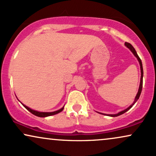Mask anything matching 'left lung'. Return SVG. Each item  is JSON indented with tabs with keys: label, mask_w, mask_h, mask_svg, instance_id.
I'll return each instance as SVG.
<instances>
[{
	"label": "left lung",
	"mask_w": 156,
	"mask_h": 156,
	"mask_svg": "<svg viewBox=\"0 0 156 156\" xmlns=\"http://www.w3.org/2000/svg\"><path fill=\"white\" fill-rule=\"evenodd\" d=\"M125 45L126 46V47L128 48H129L130 49V51H131L132 53H133V54L135 55L136 57L137 58V59H138V61H139V62H140V69H141V79H140V87H139V90H138V93H137V95H136V97H135V100H134V103H133V104H132L131 105H130L129 107L128 108H126V109H125V110H124V111H121V112H119V113H117V114H114V115H108V116H112V117H115V116H120V115H122V114H123V113H124L125 112H126V111H127L128 110H129L130 108H131L132 107V105H133L134 103H136V102H137V101L138 99H139V98H140V94H141V92H142V89H143V64H142V61H141V59L140 58V57H139V55H137V52H136V51H135V49L134 48H133V46H132L131 44L130 43H125Z\"/></svg>",
	"instance_id": "obj_1"
}]
</instances>
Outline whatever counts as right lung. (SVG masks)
Masks as SVG:
<instances>
[{"label":"right lung","mask_w":156,"mask_h":156,"mask_svg":"<svg viewBox=\"0 0 156 156\" xmlns=\"http://www.w3.org/2000/svg\"><path fill=\"white\" fill-rule=\"evenodd\" d=\"M26 108L27 110L30 111V112H31L32 114L35 115V116H37L38 117H46V116H52V115H55V114H57V113L61 112V111H63V107L62 108H61L60 110L58 111H54V112H39V111H34L32 110V109L30 108H28L27 106H26V105L22 104Z\"/></svg>","instance_id":"obj_1"}]
</instances>
